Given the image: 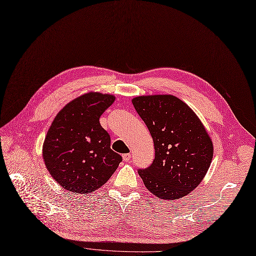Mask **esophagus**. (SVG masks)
<instances>
[{"instance_id": "obj_1", "label": "esophagus", "mask_w": 256, "mask_h": 256, "mask_svg": "<svg viewBox=\"0 0 256 256\" xmlns=\"http://www.w3.org/2000/svg\"><path fill=\"white\" fill-rule=\"evenodd\" d=\"M122 158H123V160H124V162H130V158H132V156H130V153H128V154H124L122 156Z\"/></svg>"}]
</instances>
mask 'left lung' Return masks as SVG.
<instances>
[{"label": "left lung", "mask_w": 256, "mask_h": 256, "mask_svg": "<svg viewBox=\"0 0 256 256\" xmlns=\"http://www.w3.org/2000/svg\"><path fill=\"white\" fill-rule=\"evenodd\" d=\"M132 103L154 141L153 164L138 171L148 191L168 200L190 194L213 158L212 139L202 122L173 94L138 96Z\"/></svg>", "instance_id": "8db88e82"}]
</instances>
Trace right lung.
Instances as JSON below:
<instances>
[{
    "mask_svg": "<svg viewBox=\"0 0 256 256\" xmlns=\"http://www.w3.org/2000/svg\"><path fill=\"white\" fill-rule=\"evenodd\" d=\"M115 99L98 92L81 94L56 114L47 132L42 148L45 166L68 192L86 195L98 190L121 162L99 122Z\"/></svg>",
    "mask_w": 256,
    "mask_h": 256,
    "instance_id": "obj_1",
    "label": "right lung"
}]
</instances>
